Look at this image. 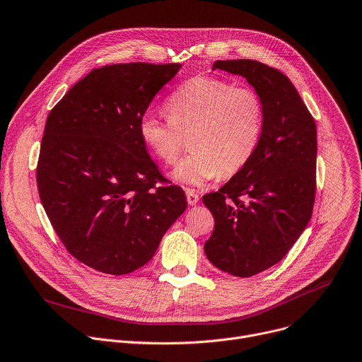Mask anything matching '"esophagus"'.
<instances>
[{"instance_id": "1", "label": "esophagus", "mask_w": 362, "mask_h": 362, "mask_svg": "<svg viewBox=\"0 0 362 362\" xmlns=\"http://www.w3.org/2000/svg\"><path fill=\"white\" fill-rule=\"evenodd\" d=\"M186 199H187V204L189 205H196L199 201V194L196 193L193 189H186Z\"/></svg>"}]
</instances>
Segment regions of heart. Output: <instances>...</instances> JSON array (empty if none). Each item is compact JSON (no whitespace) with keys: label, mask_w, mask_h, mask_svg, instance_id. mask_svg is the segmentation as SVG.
Wrapping results in <instances>:
<instances>
[{"label":"heart","mask_w":362,"mask_h":362,"mask_svg":"<svg viewBox=\"0 0 362 362\" xmlns=\"http://www.w3.org/2000/svg\"><path fill=\"white\" fill-rule=\"evenodd\" d=\"M169 118L146 114L140 136L151 154L173 164L186 136L192 150L176 166L177 182L199 186L216 177H231L251 160L261 139V98L247 86L216 76H194L168 100Z\"/></svg>","instance_id":"heart-1"}]
</instances>
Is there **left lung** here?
<instances>
[{"label":"left lung","instance_id":"obj_1","mask_svg":"<svg viewBox=\"0 0 362 362\" xmlns=\"http://www.w3.org/2000/svg\"><path fill=\"white\" fill-rule=\"evenodd\" d=\"M261 98V139L245 166L202 201L215 228L205 243L219 270L251 277L270 269L305 231L316 190V124L290 79L257 60H216Z\"/></svg>","mask_w":362,"mask_h":362}]
</instances>
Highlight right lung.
<instances>
[{
    "instance_id": "add662e5",
    "label": "right lung",
    "mask_w": 362,
    "mask_h": 362,
    "mask_svg": "<svg viewBox=\"0 0 362 362\" xmlns=\"http://www.w3.org/2000/svg\"><path fill=\"white\" fill-rule=\"evenodd\" d=\"M179 69L143 62L92 69L47 117L40 201L63 245L93 270L121 276L143 267L187 206L140 136L154 95Z\"/></svg>"
}]
</instances>
